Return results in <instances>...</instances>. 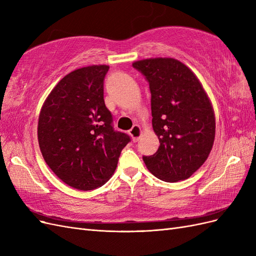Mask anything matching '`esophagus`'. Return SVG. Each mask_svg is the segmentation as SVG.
<instances>
[{
  "mask_svg": "<svg viewBox=\"0 0 256 256\" xmlns=\"http://www.w3.org/2000/svg\"><path fill=\"white\" fill-rule=\"evenodd\" d=\"M129 134L132 138L134 142H138L140 140V138L142 136V129L138 125H134L132 128L129 130Z\"/></svg>",
  "mask_w": 256,
  "mask_h": 256,
  "instance_id": "esophagus-1",
  "label": "esophagus"
}]
</instances>
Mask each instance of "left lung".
<instances>
[{
	"instance_id": "1",
	"label": "left lung",
	"mask_w": 256,
	"mask_h": 256,
	"mask_svg": "<svg viewBox=\"0 0 256 256\" xmlns=\"http://www.w3.org/2000/svg\"><path fill=\"white\" fill-rule=\"evenodd\" d=\"M132 66L150 84L152 128L160 146L143 156L161 180H184L203 166L212 148L216 120L210 100L196 76L171 58L136 60Z\"/></svg>"
}]
</instances>
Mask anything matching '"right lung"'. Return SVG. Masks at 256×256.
Here are the masks:
<instances>
[{"label": "right lung", "instance_id": "1", "mask_svg": "<svg viewBox=\"0 0 256 256\" xmlns=\"http://www.w3.org/2000/svg\"><path fill=\"white\" fill-rule=\"evenodd\" d=\"M106 65L65 76L46 99L38 118V143L46 164L78 190L102 187L113 175L128 134L113 128L104 99Z\"/></svg>", "mask_w": 256, "mask_h": 256}]
</instances>
